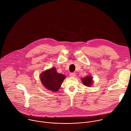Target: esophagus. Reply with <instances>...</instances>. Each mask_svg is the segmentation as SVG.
Wrapping results in <instances>:
<instances>
[{"label":"esophagus","mask_w":131,"mask_h":131,"mask_svg":"<svg viewBox=\"0 0 131 131\" xmlns=\"http://www.w3.org/2000/svg\"><path fill=\"white\" fill-rule=\"evenodd\" d=\"M76 76L75 73H70V77H75Z\"/></svg>","instance_id":"34e87169"}]
</instances>
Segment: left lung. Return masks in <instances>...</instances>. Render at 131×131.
<instances>
[{"mask_svg":"<svg viewBox=\"0 0 131 131\" xmlns=\"http://www.w3.org/2000/svg\"><path fill=\"white\" fill-rule=\"evenodd\" d=\"M93 78L91 75H88L83 78H82L81 81L85 86L87 87H91L93 83Z\"/></svg>","mask_w":131,"mask_h":131,"instance_id":"1","label":"left lung"}]
</instances>
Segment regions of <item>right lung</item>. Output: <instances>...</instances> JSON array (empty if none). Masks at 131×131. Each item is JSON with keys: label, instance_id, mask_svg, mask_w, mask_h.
<instances>
[{"label": "right lung", "instance_id": "right-lung-1", "mask_svg": "<svg viewBox=\"0 0 131 131\" xmlns=\"http://www.w3.org/2000/svg\"><path fill=\"white\" fill-rule=\"evenodd\" d=\"M65 78L66 76L58 73L54 67L43 71L40 75L41 82L44 87L53 92L58 91Z\"/></svg>", "mask_w": 131, "mask_h": 131}]
</instances>
